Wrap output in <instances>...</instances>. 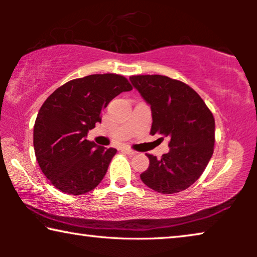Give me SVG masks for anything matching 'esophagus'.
Returning <instances> with one entry per match:
<instances>
[{
	"instance_id": "obj_1",
	"label": "esophagus",
	"mask_w": 257,
	"mask_h": 257,
	"mask_svg": "<svg viewBox=\"0 0 257 257\" xmlns=\"http://www.w3.org/2000/svg\"><path fill=\"white\" fill-rule=\"evenodd\" d=\"M121 151H122V152L127 153V154H128V156H135V154H136V152H135V151H132L131 149H128V147H122V149H121Z\"/></svg>"
}]
</instances>
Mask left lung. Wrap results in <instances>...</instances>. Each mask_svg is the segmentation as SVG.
Masks as SVG:
<instances>
[{
  "mask_svg": "<svg viewBox=\"0 0 257 257\" xmlns=\"http://www.w3.org/2000/svg\"><path fill=\"white\" fill-rule=\"evenodd\" d=\"M151 106L152 127L170 137V151L161 159L146 154L150 166L140 179L163 194L184 191L200 178L213 156L215 121L205 101L187 84L161 75L130 77Z\"/></svg>",
  "mask_w": 257,
  "mask_h": 257,
  "instance_id": "obj_1",
  "label": "left lung"
}]
</instances>
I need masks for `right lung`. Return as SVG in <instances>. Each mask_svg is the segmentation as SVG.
I'll use <instances>...</instances> for the list:
<instances>
[{"mask_svg":"<svg viewBox=\"0 0 257 257\" xmlns=\"http://www.w3.org/2000/svg\"><path fill=\"white\" fill-rule=\"evenodd\" d=\"M131 90L122 76L90 75L65 83L44 101L35 121L34 149L56 188L80 195L103 180L117 150L98 146L86 139L87 133L114 97Z\"/></svg>","mask_w":257,"mask_h":257,"instance_id":"obj_1","label":"right lung"}]
</instances>
